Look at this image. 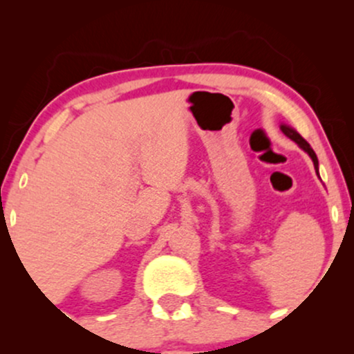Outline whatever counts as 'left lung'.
Wrapping results in <instances>:
<instances>
[{
  "mask_svg": "<svg viewBox=\"0 0 354 354\" xmlns=\"http://www.w3.org/2000/svg\"><path fill=\"white\" fill-rule=\"evenodd\" d=\"M279 128H281V131L284 133V135H286L288 138H290V140H293L296 145L299 146V148L303 149V151H306L308 154H310V158L313 160V165H315V169H316V173H318V158H316V153L313 151V148L310 146V143H308L306 140H304V138L299 135L298 131H296V129H293L291 128V126H288V124H281L279 126Z\"/></svg>",
  "mask_w": 354,
  "mask_h": 354,
  "instance_id": "8db88e82",
  "label": "left lung"
}]
</instances>
